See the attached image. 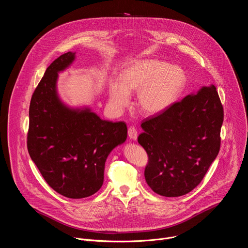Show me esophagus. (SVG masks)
Masks as SVG:
<instances>
[{"label": "esophagus", "mask_w": 248, "mask_h": 248, "mask_svg": "<svg viewBox=\"0 0 248 248\" xmlns=\"http://www.w3.org/2000/svg\"><path fill=\"white\" fill-rule=\"evenodd\" d=\"M128 137L130 138V139H132V140H136L137 139V135H138V133H137V129L134 127V126H130L129 128H128Z\"/></svg>", "instance_id": "esophagus-1"}]
</instances>
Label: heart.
I'll use <instances>...</instances> for the list:
<instances>
[{
    "mask_svg": "<svg viewBox=\"0 0 248 248\" xmlns=\"http://www.w3.org/2000/svg\"><path fill=\"white\" fill-rule=\"evenodd\" d=\"M186 82L184 70L159 60H140L128 64L121 79L110 81V103L121 110L128 106L131 93H137V106L145 115L167 110L176 100Z\"/></svg>",
    "mask_w": 248,
    "mask_h": 248,
    "instance_id": "obj_1",
    "label": "heart"
}]
</instances>
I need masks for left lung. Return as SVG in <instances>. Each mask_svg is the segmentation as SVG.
I'll use <instances>...</instances> for the list:
<instances>
[{"mask_svg": "<svg viewBox=\"0 0 248 248\" xmlns=\"http://www.w3.org/2000/svg\"><path fill=\"white\" fill-rule=\"evenodd\" d=\"M223 121V105L211 85L142 122L137 140L147 152L144 176L155 193L178 197L201 183L220 151Z\"/></svg>", "mask_w": 248, "mask_h": 248, "instance_id": "left-lung-1", "label": "left lung"}]
</instances>
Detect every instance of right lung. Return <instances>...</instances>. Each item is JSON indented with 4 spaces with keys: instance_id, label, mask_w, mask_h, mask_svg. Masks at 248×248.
<instances>
[{
    "instance_id": "add662e5",
    "label": "right lung",
    "mask_w": 248,
    "mask_h": 248,
    "mask_svg": "<svg viewBox=\"0 0 248 248\" xmlns=\"http://www.w3.org/2000/svg\"><path fill=\"white\" fill-rule=\"evenodd\" d=\"M76 53L56 59L31 97L27 149L46 183L58 193L79 199L96 193L104 182L105 162L127 137L125 123L100 119L89 108L65 106L57 92L58 74Z\"/></svg>"
}]
</instances>
